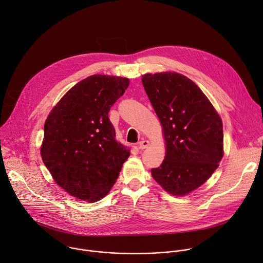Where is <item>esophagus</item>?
Segmentation results:
<instances>
[{
	"mask_svg": "<svg viewBox=\"0 0 263 263\" xmlns=\"http://www.w3.org/2000/svg\"><path fill=\"white\" fill-rule=\"evenodd\" d=\"M138 144H139V147H140L141 149H144V148H146V147L149 145V141L146 140V139H142V140H140V141L138 142Z\"/></svg>",
	"mask_w": 263,
	"mask_h": 263,
	"instance_id": "1",
	"label": "esophagus"
}]
</instances>
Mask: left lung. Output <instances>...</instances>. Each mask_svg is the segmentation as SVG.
<instances>
[{
    "mask_svg": "<svg viewBox=\"0 0 263 263\" xmlns=\"http://www.w3.org/2000/svg\"><path fill=\"white\" fill-rule=\"evenodd\" d=\"M141 81L166 145L164 161L152 169V177L167 193L188 195L212 177L223 158L222 120L199 86L183 74L146 73Z\"/></svg>",
    "mask_w": 263,
    "mask_h": 263,
    "instance_id": "8db88e82",
    "label": "left lung"
}]
</instances>
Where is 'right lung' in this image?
<instances>
[{
	"label": "right lung",
	"mask_w": 263,
	"mask_h": 263,
	"mask_svg": "<svg viewBox=\"0 0 263 263\" xmlns=\"http://www.w3.org/2000/svg\"><path fill=\"white\" fill-rule=\"evenodd\" d=\"M129 78L95 74L61 98L44 124L41 158L53 181L87 202L105 197L130 151L116 140L108 112L129 86Z\"/></svg>",
	"instance_id": "add662e5"
}]
</instances>
